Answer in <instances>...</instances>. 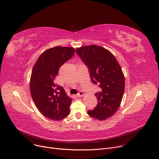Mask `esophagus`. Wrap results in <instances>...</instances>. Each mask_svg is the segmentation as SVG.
<instances>
[{"instance_id":"esophagus-1","label":"esophagus","mask_w":159,"mask_h":159,"mask_svg":"<svg viewBox=\"0 0 159 159\" xmlns=\"http://www.w3.org/2000/svg\"><path fill=\"white\" fill-rule=\"evenodd\" d=\"M84 95V93H83V92H80L78 94H77V96L78 97H83Z\"/></svg>"}]
</instances>
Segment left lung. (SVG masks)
I'll return each mask as SVG.
<instances>
[{"label":"left lung","instance_id":"8db88e82","mask_svg":"<svg viewBox=\"0 0 159 159\" xmlns=\"http://www.w3.org/2000/svg\"><path fill=\"white\" fill-rule=\"evenodd\" d=\"M76 51L89 67L92 83L101 89L95 93L97 105L88 114L100 120L108 119L118 110L124 95L125 81L122 69L114 56L103 47L91 45L77 48Z\"/></svg>","mask_w":159,"mask_h":159}]
</instances>
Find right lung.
Listing matches in <instances>:
<instances>
[{"mask_svg": "<svg viewBox=\"0 0 159 159\" xmlns=\"http://www.w3.org/2000/svg\"><path fill=\"white\" fill-rule=\"evenodd\" d=\"M73 47H55L44 51L32 69L30 82L32 99L39 112L53 120H61L70 113L72 98L54 80L62 65L71 58Z\"/></svg>", "mask_w": 159, "mask_h": 159, "instance_id": "1", "label": "right lung"}]
</instances>
